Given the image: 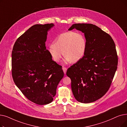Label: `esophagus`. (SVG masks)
<instances>
[{
  "mask_svg": "<svg viewBox=\"0 0 127 127\" xmlns=\"http://www.w3.org/2000/svg\"><path fill=\"white\" fill-rule=\"evenodd\" d=\"M62 69H63V71H64V74H66V70H67V68H66V67H63L62 68Z\"/></svg>",
  "mask_w": 127,
  "mask_h": 127,
  "instance_id": "esophagus-1",
  "label": "esophagus"
}]
</instances>
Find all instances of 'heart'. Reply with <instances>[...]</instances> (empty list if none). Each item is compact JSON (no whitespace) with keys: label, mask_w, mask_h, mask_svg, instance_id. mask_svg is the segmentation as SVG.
<instances>
[{"label":"heart","mask_w":127,"mask_h":127,"mask_svg":"<svg viewBox=\"0 0 127 127\" xmlns=\"http://www.w3.org/2000/svg\"><path fill=\"white\" fill-rule=\"evenodd\" d=\"M86 47V40L83 34L79 32H68L58 36L53 44L48 47L47 51L56 62H59L64 54L63 63L68 64L77 62L82 59L85 54Z\"/></svg>","instance_id":"b5f03b06"}]
</instances>
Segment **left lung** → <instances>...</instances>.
<instances>
[{
	"mask_svg": "<svg viewBox=\"0 0 127 127\" xmlns=\"http://www.w3.org/2000/svg\"><path fill=\"white\" fill-rule=\"evenodd\" d=\"M76 29L85 34L87 47L84 57L67 69L76 100L82 103L102 97L111 85L117 68L118 57L111 36L92 24H74L68 30Z\"/></svg>",
	"mask_w": 127,
	"mask_h": 127,
	"instance_id": "8db88e82",
	"label": "left lung"
}]
</instances>
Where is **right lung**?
Here are the masks:
<instances>
[{"instance_id": "1", "label": "right lung", "mask_w": 127, "mask_h": 127, "mask_svg": "<svg viewBox=\"0 0 127 127\" xmlns=\"http://www.w3.org/2000/svg\"><path fill=\"white\" fill-rule=\"evenodd\" d=\"M53 23L32 26L15 41L12 52V75L16 86L29 100L50 103L64 76L61 66L52 60L46 47Z\"/></svg>"}]
</instances>
